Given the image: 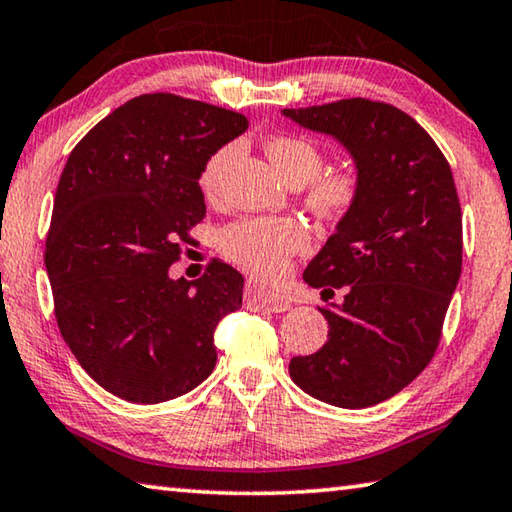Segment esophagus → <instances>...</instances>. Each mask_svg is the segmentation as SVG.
Masks as SVG:
<instances>
[{"label": "esophagus", "instance_id": "34e87169", "mask_svg": "<svg viewBox=\"0 0 512 512\" xmlns=\"http://www.w3.org/2000/svg\"><path fill=\"white\" fill-rule=\"evenodd\" d=\"M247 301L254 303V306L263 308L267 312H285L290 308V301L283 297V294H276L272 290H265L261 285L249 283L247 285Z\"/></svg>", "mask_w": 512, "mask_h": 512}]
</instances>
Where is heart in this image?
Listing matches in <instances>:
<instances>
[{"label": "heart", "mask_w": 512, "mask_h": 512, "mask_svg": "<svg viewBox=\"0 0 512 512\" xmlns=\"http://www.w3.org/2000/svg\"><path fill=\"white\" fill-rule=\"evenodd\" d=\"M231 143L213 150L200 168V184L206 197L218 193L224 170L233 157ZM267 157L272 159L276 170L288 179L290 184L299 186L310 182L324 166V155L317 143L294 134H276L265 143ZM360 197V179L346 170L326 173L312 180L306 202L319 218H342L353 209ZM306 229L292 218H242L231 222L220 231L222 254L236 263L242 270L256 276H276L288 265V258L306 247Z\"/></svg>", "instance_id": "obj_1"}]
</instances>
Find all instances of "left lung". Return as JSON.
Masks as SVG:
<instances>
[{
  "label": "left lung",
  "mask_w": 512,
  "mask_h": 512,
  "mask_svg": "<svg viewBox=\"0 0 512 512\" xmlns=\"http://www.w3.org/2000/svg\"><path fill=\"white\" fill-rule=\"evenodd\" d=\"M351 152L360 197L303 279L344 301L319 308L328 342L292 357L299 387L328 405L362 409L396 396L441 342L461 276L463 220L452 168L425 128L369 98L283 110Z\"/></svg>",
  "instance_id": "obj_1"
}]
</instances>
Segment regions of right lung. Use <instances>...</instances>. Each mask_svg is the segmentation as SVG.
Returning a JSON list of instances; mask_svg holds the SVG:
<instances>
[{
	"label": "right lung",
	"instance_id": "1",
	"mask_svg": "<svg viewBox=\"0 0 512 512\" xmlns=\"http://www.w3.org/2000/svg\"><path fill=\"white\" fill-rule=\"evenodd\" d=\"M245 130L238 112L157 92L116 107L71 150L44 265L62 339L114 396L157 405L213 371L215 326L242 306V276L218 258L197 281H173L168 267L206 213L202 164Z\"/></svg>",
	"mask_w": 512,
	"mask_h": 512
}]
</instances>
